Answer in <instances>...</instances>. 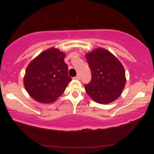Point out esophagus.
I'll return each instance as SVG.
<instances>
[{"instance_id":"34e87169","label":"esophagus","mask_w":154,"mask_h":154,"mask_svg":"<svg viewBox=\"0 0 154 154\" xmlns=\"http://www.w3.org/2000/svg\"><path fill=\"white\" fill-rule=\"evenodd\" d=\"M73 79H77V80H79V79H80V76H79V75H77L76 77H73Z\"/></svg>"}]
</instances>
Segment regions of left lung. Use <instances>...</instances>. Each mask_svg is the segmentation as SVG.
<instances>
[{
    "label": "left lung",
    "instance_id": "1",
    "mask_svg": "<svg viewBox=\"0 0 154 154\" xmlns=\"http://www.w3.org/2000/svg\"><path fill=\"white\" fill-rule=\"evenodd\" d=\"M91 81L85 85L89 96L96 103L108 104L117 99L126 84L125 71L120 61L103 48L86 55Z\"/></svg>",
    "mask_w": 154,
    "mask_h": 154
}]
</instances>
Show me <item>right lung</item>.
Masks as SVG:
<instances>
[{
	"label": "right lung",
	"mask_w": 154,
	"mask_h": 154,
	"mask_svg": "<svg viewBox=\"0 0 154 154\" xmlns=\"http://www.w3.org/2000/svg\"><path fill=\"white\" fill-rule=\"evenodd\" d=\"M65 54L51 48L42 52L28 65L24 78L25 89L35 100L53 103L64 93L71 81Z\"/></svg>",
	"instance_id": "obj_1"
}]
</instances>
